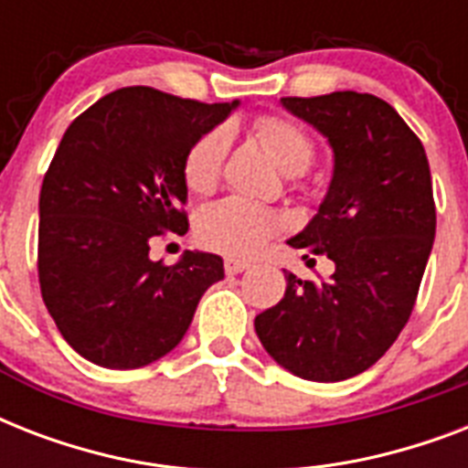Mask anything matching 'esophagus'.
I'll list each match as a JSON object with an SVG mask.
<instances>
[{
  "label": "esophagus",
  "instance_id": "1",
  "mask_svg": "<svg viewBox=\"0 0 468 468\" xmlns=\"http://www.w3.org/2000/svg\"><path fill=\"white\" fill-rule=\"evenodd\" d=\"M250 264L248 262H240V260H226V274H240V271H248Z\"/></svg>",
  "mask_w": 468,
  "mask_h": 468
}]
</instances>
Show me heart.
I'll list each match as a JSON object with an SVG mask.
<instances>
[{
    "label": "heart",
    "mask_w": 468,
    "mask_h": 468,
    "mask_svg": "<svg viewBox=\"0 0 468 468\" xmlns=\"http://www.w3.org/2000/svg\"><path fill=\"white\" fill-rule=\"evenodd\" d=\"M255 131L284 175H303L311 167L315 145L296 121L284 116H262L255 123ZM228 148H230V131L226 126L213 128L191 145L184 160V182L189 191L211 194L218 186ZM282 228L284 220L279 213L240 198H226L208 206L197 220L198 240L206 248L240 260L255 257Z\"/></svg>",
    "instance_id": "1"
}]
</instances>
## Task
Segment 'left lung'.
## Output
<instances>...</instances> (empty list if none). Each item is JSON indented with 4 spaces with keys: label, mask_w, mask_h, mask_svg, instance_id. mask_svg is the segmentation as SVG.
<instances>
[{
    "label": "left lung",
    "mask_w": 468,
    "mask_h": 468,
    "mask_svg": "<svg viewBox=\"0 0 468 468\" xmlns=\"http://www.w3.org/2000/svg\"><path fill=\"white\" fill-rule=\"evenodd\" d=\"M282 106L333 148L318 213L289 245L335 262L327 282L286 274V293L255 318L267 355L308 381L377 364L410 318L435 242V198L418 135L384 99L356 91L286 97Z\"/></svg>",
    "instance_id": "1"
}]
</instances>
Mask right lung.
<instances>
[{"instance_id": "obj_1", "label": "right lung", "mask_w": 468, "mask_h": 468, "mask_svg": "<svg viewBox=\"0 0 468 468\" xmlns=\"http://www.w3.org/2000/svg\"><path fill=\"white\" fill-rule=\"evenodd\" d=\"M240 106L123 87L62 135L38 201V279L68 345L106 369H138L182 342L223 260L186 250L172 267L150 240L186 233L184 160Z\"/></svg>"}]
</instances>
